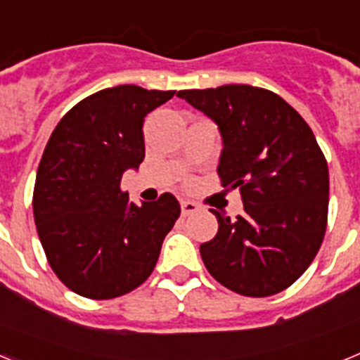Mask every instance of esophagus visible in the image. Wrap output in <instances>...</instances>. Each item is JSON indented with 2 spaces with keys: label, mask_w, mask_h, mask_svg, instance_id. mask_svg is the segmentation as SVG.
I'll return each instance as SVG.
<instances>
[{
  "label": "esophagus",
  "mask_w": 360,
  "mask_h": 360,
  "mask_svg": "<svg viewBox=\"0 0 360 360\" xmlns=\"http://www.w3.org/2000/svg\"><path fill=\"white\" fill-rule=\"evenodd\" d=\"M180 207H182V214L184 216L195 214V212L200 209L195 202H189V200H184V202L180 203Z\"/></svg>",
  "instance_id": "obj_1"
}]
</instances>
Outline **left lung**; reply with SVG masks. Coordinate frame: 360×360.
Segmentation results:
<instances>
[{
    "label": "left lung",
    "mask_w": 360,
    "mask_h": 360,
    "mask_svg": "<svg viewBox=\"0 0 360 360\" xmlns=\"http://www.w3.org/2000/svg\"><path fill=\"white\" fill-rule=\"evenodd\" d=\"M218 126L221 186L240 187L243 212L211 209L218 232L200 245L209 274L229 290L266 297L314 262L328 216V164L310 126L274 91L249 84L182 90Z\"/></svg>",
    "instance_id": "obj_1"
}]
</instances>
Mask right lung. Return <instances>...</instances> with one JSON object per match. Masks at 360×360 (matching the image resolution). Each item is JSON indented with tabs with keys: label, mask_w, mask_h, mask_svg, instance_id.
<instances>
[{
	"label": "right lung",
	"mask_w": 360,
	"mask_h": 360,
	"mask_svg": "<svg viewBox=\"0 0 360 360\" xmlns=\"http://www.w3.org/2000/svg\"><path fill=\"white\" fill-rule=\"evenodd\" d=\"M173 95L135 84L106 88L75 104L50 135L34 219L52 270L82 297L113 299L142 285L180 216L169 193L139 207L120 191L122 174L144 160V117Z\"/></svg>",
	"instance_id": "add662e5"
}]
</instances>
